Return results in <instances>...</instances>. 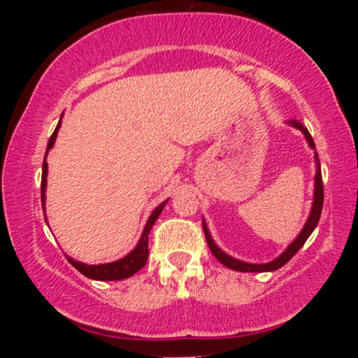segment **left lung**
<instances>
[{
	"mask_svg": "<svg viewBox=\"0 0 358 358\" xmlns=\"http://www.w3.org/2000/svg\"><path fill=\"white\" fill-rule=\"evenodd\" d=\"M294 127H298L299 131H301L303 134H305V138L308 139V143H310L311 148H315V141L313 138H311V134L308 133V129L305 126L301 124V122H296L293 121L291 122ZM316 158V176H315V202H313V208H311V213H310V219H308L305 229H303L301 234L294 239L293 244L287 248L285 252L281 254L278 259H274V261L271 262H266V264H248V262H242V261H237V259H234L231 256H227L225 252H222V250L217 248L215 242L212 241L210 234H208V229L207 225H205L203 222V232H205V239H207V244L208 248H210L212 254L215 256L219 261L222 262L224 266H227V268H231L234 271H242V273H264V271H276L281 268V266H285L287 261H289L291 257L294 256V254L298 252L299 249L303 248V244H305L308 237H310V234L315 231L316 224H318L320 220V215H322V208H323V180H322V170H320V159H318V155H315Z\"/></svg>",
	"mask_w": 358,
	"mask_h": 358,
	"instance_id": "8db88e82",
	"label": "left lung"
}]
</instances>
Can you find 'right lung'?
<instances>
[{"label":"right lung","mask_w":358,"mask_h":358,"mask_svg":"<svg viewBox=\"0 0 358 358\" xmlns=\"http://www.w3.org/2000/svg\"><path fill=\"white\" fill-rule=\"evenodd\" d=\"M59 127H60V121H59V124H57L55 131H53L50 139H48L47 153H48V150L53 146V143H55L57 131H59ZM45 188H47V162L43 159V166H42L43 210H45ZM166 202H163L162 205H158V207L155 208V212L151 213L150 219H148V222H146V227H145V231H143V236H141V239H139L138 245L134 248V250H131L126 257L119 259V261H116V262H109V264H99V266H87V264H84V262L73 261V259H71V257H67L69 262H71V264L77 271H80L84 276H87L90 279H97V281H119V279H126V278L133 276V274H136L138 271L146 264L148 256H150V250H148V234H150L151 227H153V224L159 217V213H162L163 207H165Z\"/></svg>","instance_id":"obj_1"}]
</instances>
